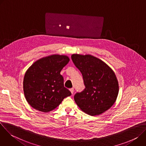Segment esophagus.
<instances>
[{
	"label": "esophagus",
	"instance_id": "34e87169",
	"mask_svg": "<svg viewBox=\"0 0 146 146\" xmlns=\"http://www.w3.org/2000/svg\"><path fill=\"white\" fill-rule=\"evenodd\" d=\"M69 90H70V91L71 92V93L73 94V92H74V88H70Z\"/></svg>",
	"mask_w": 146,
	"mask_h": 146
}]
</instances>
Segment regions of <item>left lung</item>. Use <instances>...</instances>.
Masks as SVG:
<instances>
[{
	"mask_svg": "<svg viewBox=\"0 0 146 146\" xmlns=\"http://www.w3.org/2000/svg\"><path fill=\"white\" fill-rule=\"evenodd\" d=\"M72 61L81 72L85 89L74 95L80 109L91 115H100L115 103L119 91L113 70L102 60L91 55L73 54Z\"/></svg>",
	"mask_w": 146,
	"mask_h": 146,
	"instance_id": "left-lung-1",
	"label": "left lung"
}]
</instances>
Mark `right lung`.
I'll use <instances>...</instances> for the list:
<instances>
[{
	"mask_svg": "<svg viewBox=\"0 0 146 146\" xmlns=\"http://www.w3.org/2000/svg\"><path fill=\"white\" fill-rule=\"evenodd\" d=\"M69 60L66 55H52L37 60L29 68L23 88L25 97L33 108L49 112L72 95L64 87V77L60 74Z\"/></svg>",
	"mask_w": 146,
	"mask_h": 146,
	"instance_id": "right-lung-1",
	"label": "right lung"
}]
</instances>
